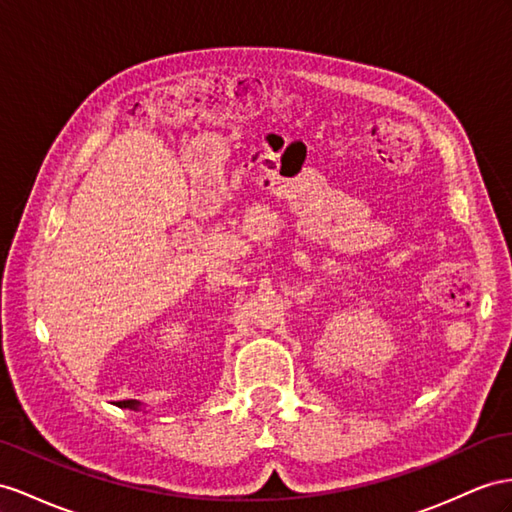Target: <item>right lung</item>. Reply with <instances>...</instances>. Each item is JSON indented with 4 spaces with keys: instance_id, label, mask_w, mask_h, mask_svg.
<instances>
[{
    "instance_id": "obj_1",
    "label": "right lung",
    "mask_w": 512,
    "mask_h": 512,
    "mask_svg": "<svg viewBox=\"0 0 512 512\" xmlns=\"http://www.w3.org/2000/svg\"><path fill=\"white\" fill-rule=\"evenodd\" d=\"M116 406H121V409H131V411L142 409V404L138 400H123V402H116Z\"/></svg>"
}]
</instances>
